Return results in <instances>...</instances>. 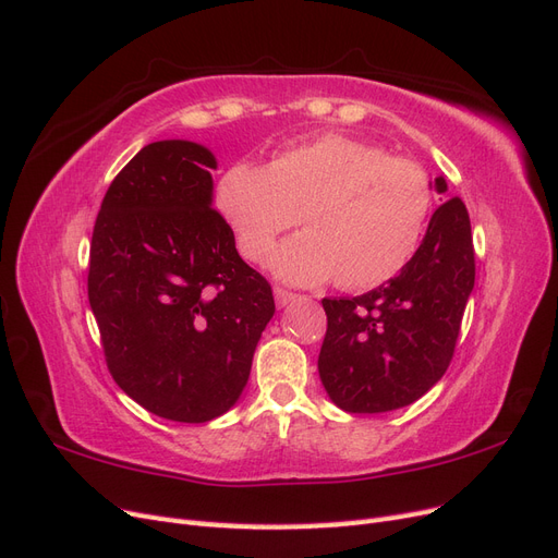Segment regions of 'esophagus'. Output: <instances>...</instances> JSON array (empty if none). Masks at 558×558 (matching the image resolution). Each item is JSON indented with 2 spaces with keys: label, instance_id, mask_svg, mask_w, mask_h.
Returning a JSON list of instances; mask_svg holds the SVG:
<instances>
[{
  "label": "esophagus",
  "instance_id": "1",
  "mask_svg": "<svg viewBox=\"0 0 558 558\" xmlns=\"http://www.w3.org/2000/svg\"><path fill=\"white\" fill-rule=\"evenodd\" d=\"M274 294H276V303H278V308H282V305H287V303L294 301V299L299 296V294H294V292H290V290H284V287H276Z\"/></svg>",
  "mask_w": 558,
  "mask_h": 558
}]
</instances>
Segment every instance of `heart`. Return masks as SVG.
Wrapping results in <instances>:
<instances>
[{"mask_svg":"<svg viewBox=\"0 0 558 558\" xmlns=\"http://www.w3.org/2000/svg\"><path fill=\"white\" fill-rule=\"evenodd\" d=\"M434 192L417 161L345 134H322L280 148L268 167L231 165L218 208L250 262H266L284 231L274 268L292 282L336 276L345 290H371L397 276L422 239Z\"/></svg>","mask_w":558,"mask_h":558,"instance_id":"1","label":"heart"}]
</instances>
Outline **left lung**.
I'll return each mask as SVG.
<instances>
[{
	"instance_id": "obj_1",
	"label": "left lung",
	"mask_w": 558,
	"mask_h": 558,
	"mask_svg": "<svg viewBox=\"0 0 558 558\" xmlns=\"http://www.w3.org/2000/svg\"><path fill=\"white\" fill-rule=\"evenodd\" d=\"M436 187L447 192L442 178ZM473 284L471 218L449 196L399 276L362 296L322 299L327 333L317 368L331 401L373 415L424 397L452 362Z\"/></svg>"
}]
</instances>
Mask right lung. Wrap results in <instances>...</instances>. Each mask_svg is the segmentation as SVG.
Here are the masks:
<instances>
[{"label":"right lung","instance_id":"add662e5","mask_svg":"<svg viewBox=\"0 0 558 558\" xmlns=\"http://www.w3.org/2000/svg\"><path fill=\"white\" fill-rule=\"evenodd\" d=\"M215 157L155 141L113 178L89 243L87 299L118 387L157 417L202 424L239 401L276 313L268 280L210 206Z\"/></svg>","mask_w":558,"mask_h":558}]
</instances>
